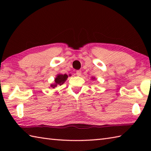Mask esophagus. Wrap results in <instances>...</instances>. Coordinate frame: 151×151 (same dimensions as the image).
<instances>
[{"label":"esophagus","mask_w":151,"mask_h":151,"mask_svg":"<svg viewBox=\"0 0 151 151\" xmlns=\"http://www.w3.org/2000/svg\"><path fill=\"white\" fill-rule=\"evenodd\" d=\"M76 75H77L78 76H80L81 75V74H82L81 70H76Z\"/></svg>","instance_id":"1"}]
</instances>
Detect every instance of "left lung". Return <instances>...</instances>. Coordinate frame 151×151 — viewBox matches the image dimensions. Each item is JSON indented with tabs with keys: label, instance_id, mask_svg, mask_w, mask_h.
Listing matches in <instances>:
<instances>
[{
	"label": "left lung",
	"instance_id": "left-lung-1",
	"mask_svg": "<svg viewBox=\"0 0 151 151\" xmlns=\"http://www.w3.org/2000/svg\"><path fill=\"white\" fill-rule=\"evenodd\" d=\"M92 80H95V77H92Z\"/></svg>",
	"mask_w": 151,
	"mask_h": 151
}]
</instances>
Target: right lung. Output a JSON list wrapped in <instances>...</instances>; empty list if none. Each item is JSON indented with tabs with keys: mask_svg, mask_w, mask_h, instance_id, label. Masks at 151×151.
I'll return each mask as SVG.
<instances>
[{
	"mask_svg": "<svg viewBox=\"0 0 151 151\" xmlns=\"http://www.w3.org/2000/svg\"><path fill=\"white\" fill-rule=\"evenodd\" d=\"M71 75H69V76H70ZM68 78V75H63V74H58V75L56 76V78H55V83L53 84H51L50 87L52 88H55L56 86L58 85H62L63 83L66 81V79Z\"/></svg>",
	"mask_w": 151,
	"mask_h": 151,
	"instance_id": "right-lung-1",
	"label": "right lung"
}]
</instances>
